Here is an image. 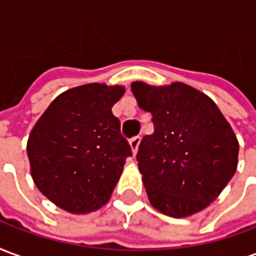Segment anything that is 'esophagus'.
I'll use <instances>...</instances> for the list:
<instances>
[{"label": "esophagus", "mask_w": 256, "mask_h": 256, "mask_svg": "<svg viewBox=\"0 0 256 256\" xmlns=\"http://www.w3.org/2000/svg\"><path fill=\"white\" fill-rule=\"evenodd\" d=\"M140 141H141V137H140V136H136V137H133V138L130 140V142H128V144H130V148H132V150H133V155L137 154Z\"/></svg>", "instance_id": "esophagus-1"}]
</instances>
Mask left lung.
I'll return each mask as SVG.
<instances>
[{
    "label": "left lung",
    "mask_w": 256,
    "mask_h": 256,
    "mask_svg": "<svg viewBox=\"0 0 256 256\" xmlns=\"http://www.w3.org/2000/svg\"><path fill=\"white\" fill-rule=\"evenodd\" d=\"M155 132L145 136L137 160L152 207L172 218L207 208L234 176L238 141L214 101L182 82L132 84Z\"/></svg>",
    "instance_id": "8db88e82"
}]
</instances>
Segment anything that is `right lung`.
Instances as JSON below:
<instances>
[{
    "mask_svg": "<svg viewBox=\"0 0 256 256\" xmlns=\"http://www.w3.org/2000/svg\"><path fill=\"white\" fill-rule=\"evenodd\" d=\"M122 84H86L58 94L36 120L27 141L36 186L58 208L89 214L108 203L130 145L112 106Z\"/></svg>",
    "mask_w": 256,
    "mask_h": 256,
    "instance_id": "right-lung-1",
    "label": "right lung"
}]
</instances>
